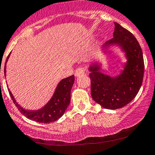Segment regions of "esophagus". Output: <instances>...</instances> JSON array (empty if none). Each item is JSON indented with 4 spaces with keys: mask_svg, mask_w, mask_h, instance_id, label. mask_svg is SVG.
I'll return each mask as SVG.
<instances>
[{
    "mask_svg": "<svg viewBox=\"0 0 155 155\" xmlns=\"http://www.w3.org/2000/svg\"><path fill=\"white\" fill-rule=\"evenodd\" d=\"M84 71H85V69L84 68H78L75 70V76L76 77H80L81 76V75H83L84 74Z\"/></svg>",
    "mask_w": 155,
    "mask_h": 155,
    "instance_id": "esophagus-1",
    "label": "esophagus"
}]
</instances>
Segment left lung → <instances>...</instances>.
Listing matches in <instances>:
<instances>
[{
    "mask_svg": "<svg viewBox=\"0 0 155 155\" xmlns=\"http://www.w3.org/2000/svg\"><path fill=\"white\" fill-rule=\"evenodd\" d=\"M112 45H119L126 53L128 61L124 70L112 78L100 72V65L94 63L89 68V76L94 101L104 108L116 110L127 105L137 95L142 84L145 64L136 38L117 23H115L113 38L106 42L103 49Z\"/></svg>",
    "mask_w": 155,
    "mask_h": 155,
    "instance_id": "left-lung-1",
    "label": "left lung"
}]
</instances>
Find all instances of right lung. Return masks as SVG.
I'll return each instance as SVG.
<instances>
[{"instance_id": "right-lung-1", "label": "right lung", "mask_w": 155, "mask_h": 155, "mask_svg": "<svg viewBox=\"0 0 155 155\" xmlns=\"http://www.w3.org/2000/svg\"><path fill=\"white\" fill-rule=\"evenodd\" d=\"M10 54L7 56L4 65V75H6V64L8 60ZM74 82V76H71L63 79L57 86L54 95L47 103L46 105L38 110H27L20 107L13 96L12 93L8 89L10 97L13 100L16 107L20 113L31 120H34L38 123H50L58 120L63 116L66 109L68 107L71 101V90Z\"/></svg>"}]
</instances>
